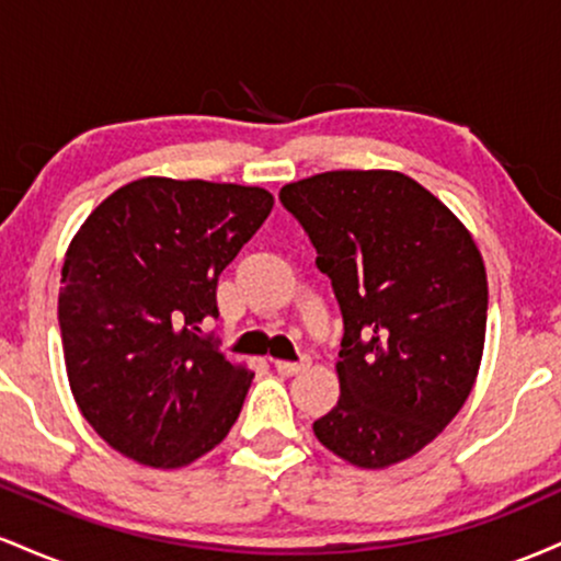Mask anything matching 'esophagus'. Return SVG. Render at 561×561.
<instances>
[{
    "mask_svg": "<svg viewBox=\"0 0 561 561\" xmlns=\"http://www.w3.org/2000/svg\"><path fill=\"white\" fill-rule=\"evenodd\" d=\"M308 366H311V358L302 356L300 362H274V369L279 371L282 377H293V375H300V371H306Z\"/></svg>",
    "mask_w": 561,
    "mask_h": 561,
    "instance_id": "esophagus-1",
    "label": "esophagus"
}]
</instances>
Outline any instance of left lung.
I'll return each instance as SVG.
<instances>
[{"mask_svg":"<svg viewBox=\"0 0 561 561\" xmlns=\"http://www.w3.org/2000/svg\"><path fill=\"white\" fill-rule=\"evenodd\" d=\"M343 313L340 401L313 422L364 469L422 450L478 377L488 319L480 250L446 205L398 171H327L282 186Z\"/></svg>","mask_w":561,"mask_h":561,"instance_id":"left-lung-1","label":"left lung"}]
</instances>
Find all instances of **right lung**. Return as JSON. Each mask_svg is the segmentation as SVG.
<instances>
[{
  "label": "right lung",
  "mask_w": 561,
  "mask_h": 561,
  "mask_svg": "<svg viewBox=\"0 0 561 561\" xmlns=\"http://www.w3.org/2000/svg\"><path fill=\"white\" fill-rule=\"evenodd\" d=\"M261 186L147 176L70 242L57 300L70 390L118 454L184 467L227 437L253 371L218 351V276L272 214Z\"/></svg>",
  "instance_id": "1"
}]
</instances>
